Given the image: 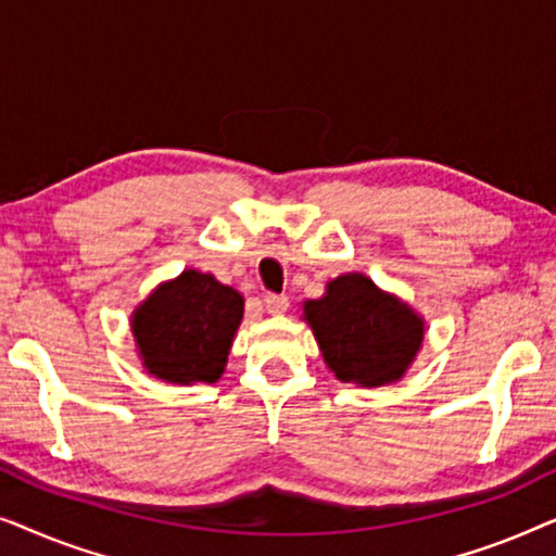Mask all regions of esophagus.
<instances>
[{
    "label": "esophagus",
    "mask_w": 556,
    "mask_h": 556,
    "mask_svg": "<svg viewBox=\"0 0 556 556\" xmlns=\"http://www.w3.org/2000/svg\"><path fill=\"white\" fill-rule=\"evenodd\" d=\"M263 306H265V311H268V314H283V311L288 308V299L286 295H278V293H268L263 299Z\"/></svg>",
    "instance_id": "34e87169"
}]
</instances>
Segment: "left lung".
I'll return each instance as SVG.
<instances>
[{
  "instance_id": "8db88e82",
  "label": "left lung",
  "mask_w": 556,
  "mask_h": 556,
  "mask_svg": "<svg viewBox=\"0 0 556 556\" xmlns=\"http://www.w3.org/2000/svg\"><path fill=\"white\" fill-rule=\"evenodd\" d=\"M303 311L324 362L341 382H394L422 344L420 318L362 273L331 280L324 299L308 301Z\"/></svg>"
}]
</instances>
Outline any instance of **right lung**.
I'll return each mask as SVG.
<instances>
[{"mask_svg": "<svg viewBox=\"0 0 556 556\" xmlns=\"http://www.w3.org/2000/svg\"><path fill=\"white\" fill-rule=\"evenodd\" d=\"M245 301L207 273L185 270L134 314L143 367L166 382H217Z\"/></svg>", "mask_w": 556, "mask_h": 556, "instance_id": "1", "label": "right lung"}]
</instances>
